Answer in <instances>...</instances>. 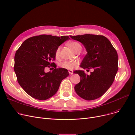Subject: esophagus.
<instances>
[{
  "label": "esophagus",
  "instance_id": "obj_1",
  "mask_svg": "<svg viewBox=\"0 0 135 135\" xmlns=\"http://www.w3.org/2000/svg\"><path fill=\"white\" fill-rule=\"evenodd\" d=\"M68 72H69V73L70 74H73V70H68Z\"/></svg>",
  "mask_w": 135,
  "mask_h": 135
}]
</instances>
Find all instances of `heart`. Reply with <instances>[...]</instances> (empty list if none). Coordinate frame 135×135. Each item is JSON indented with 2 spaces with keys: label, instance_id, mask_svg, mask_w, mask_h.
<instances>
[{
  "label": "heart",
  "instance_id": "b5f03b06",
  "mask_svg": "<svg viewBox=\"0 0 135 135\" xmlns=\"http://www.w3.org/2000/svg\"><path fill=\"white\" fill-rule=\"evenodd\" d=\"M68 46L74 52H76L78 51H80L81 49V45L76 41H70L68 43ZM61 50V47L59 46L56 49L55 52V56L58 57L60 55ZM79 65V62L78 61H67L63 62L61 63V67L69 70H72L75 68Z\"/></svg>",
  "mask_w": 135,
  "mask_h": 135
}]
</instances>
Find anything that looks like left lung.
<instances>
[{"label":"left lung","instance_id":"1","mask_svg":"<svg viewBox=\"0 0 135 135\" xmlns=\"http://www.w3.org/2000/svg\"><path fill=\"white\" fill-rule=\"evenodd\" d=\"M70 37L80 42L87 51L80 66L85 69H94L90 75L81 70L74 73L80 78L79 83L74 86L75 91L84 100H95L102 96L114 80L118 69L117 52L103 35L87 34Z\"/></svg>","mask_w":135,"mask_h":135}]
</instances>
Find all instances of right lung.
<instances>
[{
    "mask_svg": "<svg viewBox=\"0 0 135 135\" xmlns=\"http://www.w3.org/2000/svg\"><path fill=\"white\" fill-rule=\"evenodd\" d=\"M68 36L40 35L27 39L20 46L15 55L14 70L20 86L30 96L45 100L58 91L63 79L69 75L68 70L56 68L54 62L56 49ZM53 66L52 73L45 72V68Z\"/></svg>",
    "mask_w": 135,
    "mask_h": 135,
    "instance_id": "right-lung-1",
    "label": "right lung"
}]
</instances>
